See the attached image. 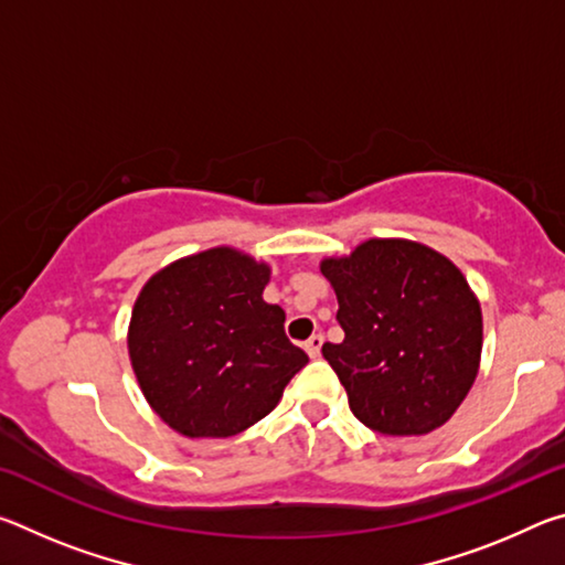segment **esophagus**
I'll return each mask as SVG.
<instances>
[{
    "label": "esophagus",
    "mask_w": 565,
    "mask_h": 565,
    "mask_svg": "<svg viewBox=\"0 0 565 565\" xmlns=\"http://www.w3.org/2000/svg\"><path fill=\"white\" fill-rule=\"evenodd\" d=\"M321 347H323V337H321V333H313V337L303 343V349H306V353H309L311 359L319 356Z\"/></svg>",
    "instance_id": "34e87169"
}]
</instances>
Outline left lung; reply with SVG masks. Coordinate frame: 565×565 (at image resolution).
Instances as JSON below:
<instances>
[{
	"label": "left lung",
	"mask_w": 565,
	"mask_h": 565,
	"mask_svg": "<svg viewBox=\"0 0 565 565\" xmlns=\"http://www.w3.org/2000/svg\"><path fill=\"white\" fill-rule=\"evenodd\" d=\"M321 274L339 299L341 343H323L349 406L384 436L444 426L473 386L481 359V306L463 274L434 248L371 238Z\"/></svg>",
	"instance_id": "obj_1"
}]
</instances>
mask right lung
<instances>
[{"label":"right lung","instance_id":"add662e5","mask_svg":"<svg viewBox=\"0 0 565 565\" xmlns=\"http://www.w3.org/2000/svg\"><path fill=\"white\" fill-rule=\"evenodd\" d=\"M269 266L209 248L151 276L131 311L129 356L149 406L189 438H228L279 404L309 363L262 299Z\"/></svg>","mask_w":565,"mask_h":565}]
</instances>
